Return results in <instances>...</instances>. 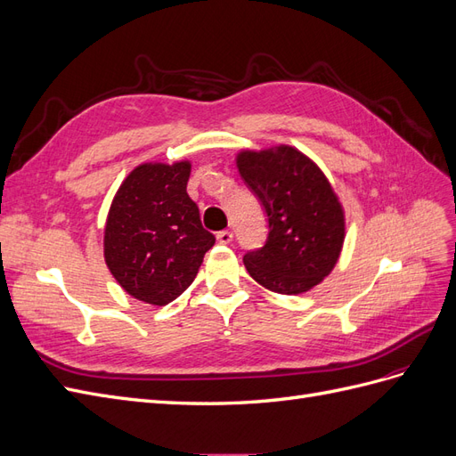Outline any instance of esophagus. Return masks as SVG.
I'll list each match as a JSON object with an SVG mask.
<instances>
[{
  "mask_svg": "<svg viewBox=\"0 0 456 456\" xmlns=\"http://www.w3.org/2000/svg\"><path fill=\"white\" fill-rule=\"evenodd\" d=\"M232 240H233V233H232L230 230H223V232L216 233V241H218V243L228 245Z\"/></svg>",
  "mask_w": 456,
  "mask_h": 456,
  "instance_id": "obj_1",
  "label": "esophagus"
}]
</instances>
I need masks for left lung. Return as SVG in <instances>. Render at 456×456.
I'll return each instance as SVG.
<instances>
[{
    "label": "left lung",
    "instance_id": "obj_1",
    "mask_svg": "<svg viewBox=\"0 0 456 456\" xmlns=\"http://www.w3.org/2000/svg\"><path fill=\"white\" fill-rule=\"evenodd\" d=\"M240 175L268 216L265 247L243 265L262 287L306 293L335 268L344 243V211L323 171L293 146L243 150Z\"/></svg>",
    "mask_w": 456,
    "mask_h": 456
}]
</instances>
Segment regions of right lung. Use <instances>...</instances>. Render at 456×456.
<instances>
[{"mask_svg":"<svg viewBox=\"0 0 456 456\" xmlns=\"http://www.w3.org/2000/svg\"><path fill=\"white\" fill-rule=\"evenodd\" d=\"M190 169V161L142 163L110 205L106 266L123 291L146 305L165 306L181 297L215 245L186 191Z\"/></svg>","mask_w":456,"mask_h":456,"instance_id":"1","label":"right lung"}]
</instances>
